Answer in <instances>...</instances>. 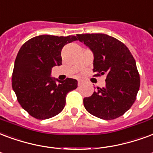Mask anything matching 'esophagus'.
Instances as JSON below:
<instances>
[{"label":"esophagus","instance_id":"obj_1","mask_svg":"<svg viewBox=\"0 0 153 153\" xmlns=\"http://www.w3.org/2000/svg\"><path fill=\"white\" fill-rule=\"evenodd\" d=\"M82 80H79V81H78V85L79 86H80L81 85V84H82Z\"/></svg>","mask_w":153,"mask_h":153}]
</instances>
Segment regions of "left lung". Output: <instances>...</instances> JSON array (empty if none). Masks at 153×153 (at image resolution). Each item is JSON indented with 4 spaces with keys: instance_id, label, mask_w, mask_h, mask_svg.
<instances>
[{
    "instance_id": "obj_1",
    "label": "left lung",
    "mask_w": 153,
    "mask_h": 153,
    "mask_svg": "<svg viewBox=\"0 0 153 153\" xmlns=\"http://www.w3.org/2000/svg\"><path fill=\"white\" fill-rule=\"evenodd\" d=\"M77 38L93 53L95 75H106L105 88L83 99L87 111L104 120L122 116L135 101L140 86L132 54L123 43L105 34H79Z\"/></svg>"
}]
</instances>
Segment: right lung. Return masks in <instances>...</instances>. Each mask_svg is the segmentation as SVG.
<instances>
[{"label":"right lung","mask_w":153,"mask_h":153,"mask_svg":"<svg viewBox=\"0 0 153 153\" xmlns=\"http://www.w3.org/2000/svg\"><path fill=\"white\" fill-rule=\"evenodd\" d=\"M75 40L74 36L42 35L27 40L19 49L12 88L22 108L35 118L48 119L60 114L66 94L78 87L76 79L60 81L51 77L52 68L62 65V48Z\"/></svg>","instance_id":"obj_1"}]
</instances>
